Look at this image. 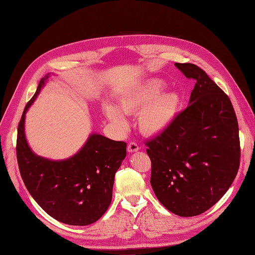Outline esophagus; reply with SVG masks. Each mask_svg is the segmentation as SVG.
<instances>
[{
    "mask_svg": "<svg viewBox=\"0 0 255 255\" xmlns=\"http://www.w3.org/2000/svg\"><path fill=\"white\" fill-rule=\"evenodd\" d=\"M138 145L135 143V142H131L128 144V147H127V150L129 152H136L138 150Z\"/></svg>",
    "mask_w": 255,
    "mask_h": 255,
    "instance_id": "obj_1",
    "label": "esophagus"
}]
</instances>
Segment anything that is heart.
Instances as JSON below:
<instances>
[{
	"label": "heart",
	"mask_w": 255,
	"mask_h": 255,
	"mask_svg": "<svg viewBox=\"0 0 255 255\" xmlns=\"http://www.w3.org/2000/svg\"><path fill=\"white\" fill-rule=\"evenodd\" d=\"M165 83L158 79H149L136 85L119 100L123 113H138V126L145 134L153 135L165 131L175 120L181 106V98L175 91H163ZM112 104L104 106L109 121L121 128L127 126L126 119Z\"/></svg>",
	"instance_id": "1"
}]
</instances>
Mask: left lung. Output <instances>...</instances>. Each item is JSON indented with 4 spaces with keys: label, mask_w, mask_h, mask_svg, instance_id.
<instances>
[{
    "label": "left lung",
    "mask_w": 255,
    "mask_h": 255,
    "mask_svg": "<svg viewBox=\"0 0 255 255\" xmlns=\"http://www.w3.org/2000/svg\"><path fill=\"white\" fill-rule=\"evenodd\" d=\"M175 66L195 85L190 105L145 143L150 184L166 209L195 216L218 203L238 174L239 123L227 94L202 68L190 63Z\"/></svg>",
    "instance_id": "left-lung-1"
}]
</instances>
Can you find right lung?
I'll list each match as a JSON object with an SVG mask.
<instances>
[{
    "label": "right lung",
    "instance_id": "right-lung-1",
    "mask_svg": "<svg viewBox=\"0 0 255 255\" xmlns=\"http://www.w3.org/2000/svg\"><path fill=\"white\" fill-rule=\"evenodd\" d=\"M47 78L40 81L18 123L15 147L18 170L27 190L51 218L67 225H90L110 206L115 175L126 157L127 144L93 133L77 154L65 161L35 155L26 142L25 113Z\"/></svg>",
    "mask_w": 255,
    "mask_h": 255
}]
</instances>
